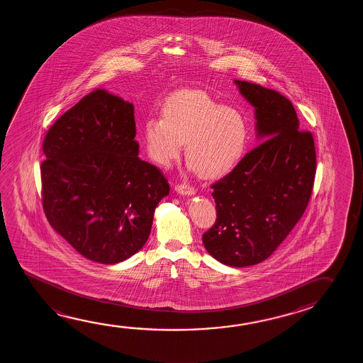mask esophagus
<instances>
[{"label": "esophagus", "instance_id": "esophagus-1", "mask_svg": "<svg viewBox=\"0 0 363 363\" xmlns=\"http://www.w3.org/2000/svg\"><path fill=\"white\" fill-rule=\"evenodd\" d=\"M175 191L180 193V194H185V196H191L196 193V189L188 184H178L175 185Z\"/></svg>", "mask_w": 363, "mask_h": 363}]
</instances>
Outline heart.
<instances>
[{"label":"heart","instance_id":"1","mask_svg":"<svg viewBox=\"0 0 363 363\" xmlns=\"http://www.w3.org/2000/svg\"><path fill=\"white\" fill-rule=\"evenodd\" d=\"M148 157L167 167L178 160L185 143L191 169L208 180L234 172L245 155L249 128L236 109L225 108L203 91H182L167 99L161 119L142 127Z\"/></svg>","mask_w":363,"mask_h":363}]
</instances>
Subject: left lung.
<instances>
[{
  "label": "left lung",
  "instance_id": "8db88e82",
  "mask_svg": "<svg viewBox=\"0 0 363 363\" xmlns=\"http://www.w3.org/2000/svg\"><path fill=\"white\" fill-rule=\"evenodd\" d=\"M235 84L255 108L257 133L265 141L212 185L217 218L203 244L216 260L239 268L269 258L301 218L316 154L313 135L301 130L289 99L247 81Z\"/></svg>",
  "mask_w": 363,
  "mask_h": 363
}]
</instances>
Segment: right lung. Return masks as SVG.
I'll return each mask as SVG.
<instances>
[{
    "instance_id": "right-lung-1",
    "label": "right lung",
    "mask_w": 363,
    "mask_h": 363,
    "mask_svg": "<svg viewBox=\"0 0 363 363\" xmlns=\"http://www.w3.org/2000/svg\"><path fill=\"white\" fill-rule=\"evenodd\" d=\"M135 137L133 104L96 89L44 138L45 217L82 257L101 264L141 250L155 208L170 191L164 174L138 157Z\"/></svg>"
}]
</instances>
